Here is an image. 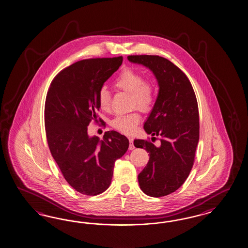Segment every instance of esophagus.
<instances>
[{"instance_id":"esophagus-1","label":"esophagus","mask_w":248,"mask_h":248,"mask_svg":"<svg viewBox=\"0 0 248 248\" xmlns=\"http://www.w3.org/2000/svg\"><path fill=\"white\" fill-rule=\"evenodd\" d=\"M129 141H130V144H129V150H134V140H133V138H129Z\"/></svg>"}]
</instances>
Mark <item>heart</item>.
I'll return each mask as SVG.
<instances>
[{
  "label": "heart",
  "mask_w": 248,
  "mask_h": 248,
  "mask_svg": "<svg viewBox=\"0 0 248 248\" xmlns=\"http://www.w3.org/2000/svg\"><path fill=\"white\" fill-rule=\"evenodd\" d=\"M114 87L119 90L127 92L132 95V106L137 107L143 111H148L155 100V88L150 81L144 80L143 74L132 67H126L115 78ZM111 94L107 87H102L97 100L102 109L106 110L110 106ZM140 114L136 112L129 114L117 115L112 121L114 129L124 134H132L135 131L140 122Z\"/></svg>",
  "instance_id": "b5f03b06"
}]
</instances>
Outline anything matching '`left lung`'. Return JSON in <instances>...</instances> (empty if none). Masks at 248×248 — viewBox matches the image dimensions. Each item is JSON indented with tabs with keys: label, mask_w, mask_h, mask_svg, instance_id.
I'll return each instance as SVG.
<instances>
[{
	"label": "left lung",
	"mask_w": 248,
	"mask_h": 248,
	"mask_svg": "<svg viewBox=\"0 0 248 248\" xmlns=\"http://www.w3.org/2000/svg\"><path fill=\"white\" fill-rule=\"evenodd\" d=\"M154 73L159 94L144 122L148 134L160 136V145L135 139V147L145 149L150 159L138 175L141 190L151 197H162L177 190L189 174L200 139L199 107L187 76L172 62L159 56H128Z\"/></svg>",
	"instance_id": "obj_1"
}]
</instances>
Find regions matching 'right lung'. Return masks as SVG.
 I'll return each instance as SVG.
<instances>
[{"label": "right lung", "mask_w": 248, "mask_h": 248, "mask_svg": "<svg viewBox=\"0 0 248 248\" xmlns=\"http://www.w3.org/2000/svg\"><path fill=\"white\" fill-rule=\"evenodd\" d=\"M122 62V57L78 61L58 74L47 91V144L65 180L81 194L106 191L114 162L129 147V140L118 132H106L102 140L87 133L89 123L97 120L98 91Z\"/></svg>", "instance_id": "right-lung-1"}]
</instances>
